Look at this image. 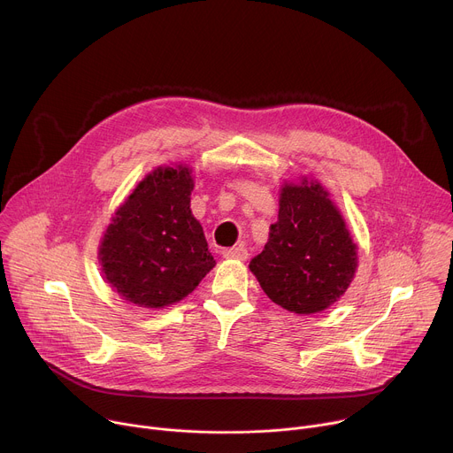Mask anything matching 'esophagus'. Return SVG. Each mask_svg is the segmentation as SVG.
Wrapping results in <instances>:
<instances>
[{
    "label": "esophagus",
    "instance_id": "34e87169",
    "mask_svg": "<svg viewBox=\"0 0 453 453\" xmlns=\"http://www.w3.org/2000/svg\"><path fill=\"white\" fill-rule=\"evenodd\" d=\"M222 256L227 257V260H245V257L249 256V252H247V249L243 245H238V247L224 249Z\"/></svg>",
    "mask_w": 453,
    "mask_h": 453
}]
</instances>
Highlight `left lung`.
<instances>
[{"label":"left lung","instance_id":"1","mask_svg":"<svg viewBox=\"0 0 453 453\" xmlns=\"http://www.w3.org/2000/svg\"><path fill=\"white\" fill-rule=\"evenodd\" d=\"M264 292L294 313L334 304L357 271V245L328 191L319 182L283 184L278 222L249 264Z\"/></svg>","mask_w":453,"mask_h":453}]
</instances>
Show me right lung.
<instances>
[{
	"mask_svg": "<svg viewBox=\"0 0 453 453\" xmlns=\"http://www.w3.org/2000/svg\"><path fill=\"white\" fill-rule=\"evenodd\" d=\"M188 166L156 168L118 208L98 250L107 283L145 308L173 304L215 267L199 220L191 215Z\"/></svg>",
	"mask_w": 453,
	"mask_h": 453,
	"instance_id": "add662e5",
	"label": "right lung"
}]
</instances>
